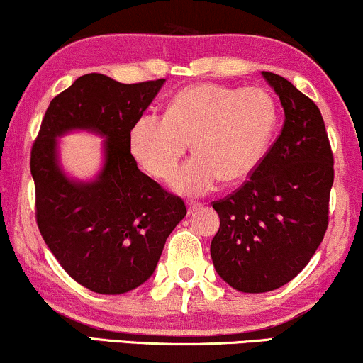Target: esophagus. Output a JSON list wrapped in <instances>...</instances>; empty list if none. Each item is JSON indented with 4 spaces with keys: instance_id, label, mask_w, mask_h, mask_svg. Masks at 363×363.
I'll return each instance as SVG.
<instances>
[{
    "instance_id": "1",
    "label": "esophagus",
    "mask_w": 363,
    "mask_h": 363,
    "mask_svg": "<svg viewBox=\"0 0 363 363\" xmlns=\"http://www.w3.org/2000/svg\"><path fill=\"white\" fill-rule=\"evenodd\" d=\"M203 205L201 203H198V201H189L187 203V211H189V213H194L196 210H199V208H201Z\"/></svg>"
}]
</instances>
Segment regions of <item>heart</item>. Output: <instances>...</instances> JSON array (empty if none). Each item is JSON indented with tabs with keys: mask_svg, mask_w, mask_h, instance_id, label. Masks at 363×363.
<instances>
[{
	"mask_svg": "<svg viewBox=\"0 0 363 363\" xmlns=\"http://www.w3.org/2000/svg\"><path fill=\"white\" fill-rule=\"evenodd\" d=\"M278 121L277 99L262 86L196 83L174 95L164 118L141 116L129 145L150 176L167 179L191 143L194 158L172 177V184L203 194L218 179L222 184H239L251 177L272 147Z\"/></svg>",
	"mask_w": 363,
	"mask_h": 363,
	"instance_id": "obj_1",
	"label": "heart"
}]
</instances>
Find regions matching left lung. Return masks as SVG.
Instances as JSON below:
<instances>
[{"instance_id": "1", "label": "left lung", "mask_w": 363, "mask_h": 363, "mask_svg": "<svg viewBox=\"0 0 363 363\" xmlns=\"http://www.w3.org/2000/svg\"><path fill=\"white\" fill-rule=\"evenodd\" d=\"M285 121L256 172L213 201L220 228L211 259L223 281L245 294L272 291L297 277L329 223L335 158L319 107L289 80L262 72Z\"/></svg>"}]
</instances>
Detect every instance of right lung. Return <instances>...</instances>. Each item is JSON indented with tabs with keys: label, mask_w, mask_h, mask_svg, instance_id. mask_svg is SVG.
Segmentation results:
<instances>
[{
	"label": "right lung",
	"mask_w": 363,
	"mask_h": 363,
	"mask_svg": "<svg viewBox=\"0 0 363 363\" xmlns=\"http://www.w3.org/2000/svg\"><path fill=\"white\" fill-rule=\"evenodd\" d=\"M164 82L126 85L83 74L49 104L32 147L40 235L62 269L97 294H126L147 281L187 213L182 198L141 172L129 145L133 126ZM72 128L108 138L106 164L95 182H69L57 164L55 138Z\"/></svg>",
	"instance_id": "obj_1"
}]
</instances>
